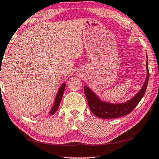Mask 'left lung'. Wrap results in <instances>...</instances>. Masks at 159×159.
<instances>
[{"instance_id":"1","label":"left lung","mask_w":159,"mask_h":159,"mask_svg":"<svg viewBox=\"0 0 159 159\" xmlns=\"http://www.w3.org/2000/svg\"><path fill=\"white\" fill-rule=\"evenodd\" d=\"M146 58H148L146 54ZM146 78L145 82L138 93L126 102L112 103L101 101L98 96L88 86H84V92L91 112L101 118H115L128 115L134 109L144 96L149 79L148 63L146 61Z\"/></svg>"}]
</instances>
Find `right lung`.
I'll return each instance as SVG.
<instances>
[{
  "label": "right lung",
  "instance_id": "add662e5",
  "mask_svg": "<svg viewBox=\"0 0 159 159\" xmlns=\"http://www.w3.org/2000/svg\"><path fill=\"white\" fill-rule=\"evenodd\" d=\"M65 87H66V84L65 83H63V84L61 86V87L59 88L58 93H57V95L56 96V99H55V101H54L53 105V106H52L51 111H50V113H49L50 115L54 114V113L56 112V111L58 109L59 106H60V103L61 101V99H62L63 92H64Z\"/></svg>",
  "mask_w": 159,
  "mask_h": 159
}]
</instances>
